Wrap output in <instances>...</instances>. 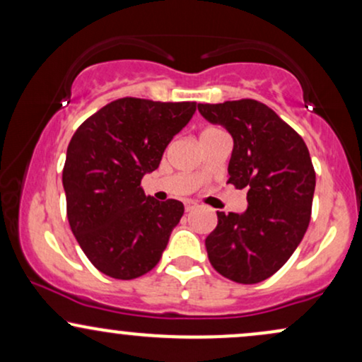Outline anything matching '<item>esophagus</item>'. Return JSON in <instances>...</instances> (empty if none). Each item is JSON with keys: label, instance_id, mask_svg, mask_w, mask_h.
<instances>
[{"label": "esophagus", "instance_id": "34e87169", "mask_svg": "<svg viewBox=\"0 0 362 362\" xmlns=\"http://www.w3.org/2000/svg\"><path fill=\"white\" fill-rule=\"evenodd\" d=\"M195 207H197V204H195V202H192V201L185 202V213H190V211L195 209Z\"/></svg>", "mask_w": 362, "mask_h": 362}]
</instances>
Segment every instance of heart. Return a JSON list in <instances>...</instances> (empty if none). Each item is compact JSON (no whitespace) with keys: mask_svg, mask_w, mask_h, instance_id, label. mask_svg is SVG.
Here are the masks:
<instances>
[{"mask_svg":"<svg viewBox=\"0 0 362 362\" xmlns=\"http://www.w3.org/2000/svg\"><path fill=\"white\" fill-rule=\"evenodd\" d=\"M218 132H223V131H221V129H218V127H207V129H204V131H202L201 138H204V136H211V134H218Z\"/></svg>","mask_w":362,"mask_h":362,"instance_id":"1","label":"heart"}]
</instances>
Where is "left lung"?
I'll use <instances>...</instances> for the list:
<instances>
[{
	"mask_svg": "<svg viewBox=\"0 0 362 362\" xmlns=\"http://www.w3.org/2000/svg\"><path fill=\"white\" fill-rule=\"evenodd\" d=\"M197 109L231 134L228 184L248 190L243 214L218 213V226L206 238L207 257L226 279L257 284L279 271L306 233L315 192L310 151L262 102L242 98Z\"/></svg>",
	"mask_w": 362,
	"mask_h": 362,
	"instance_id": "1",
	"label": "left lung"
}]
</instances>
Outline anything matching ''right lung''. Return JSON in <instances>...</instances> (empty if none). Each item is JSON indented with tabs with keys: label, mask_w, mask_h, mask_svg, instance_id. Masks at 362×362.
I'll return each instance as SVG.
<instances>
[{
	"label": "right lung",
	"mask_w": 362,
	"mask_h": 362,
	"mask_svg": "<svg viewBox=\"0 0 362 362\" xmlns=\"http://www.w3.org/2000/svg\"><path fill=\"white\" fill-rule=\"evenodd\" d=\"M194 112L195 102L119 98L86 119L69 141L62 168L68 221L105 276L136 279L160 262L184 204L149 197L141 178L158 168Z\"/></svg>",
	"instance_id": "add662e5"
}]
</instances>
